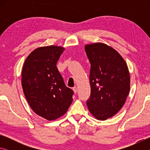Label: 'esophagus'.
<instances>
[{"instance_id": "1", "label": "esophagus", "mask_w": 150, "mask_h": 150, "mask_svg": "<svg viewBox=\"0 0 150 150\" xmlns=\"http://www.w3.org/2000/svg\"><path fill=\"white\" fill-rule=\"evenodd\" d=\"M73 91H74L75 93H77V87H73Z\"/></svg>"}]
</instances>
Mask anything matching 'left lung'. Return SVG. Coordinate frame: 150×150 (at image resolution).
Masks as SVG:
<instances>
[{"mask_svg":"<svg viewBox=\"0 0 150 150\" xmlns=\"http://www.w3.org/2000/svg\"><path fill=\"white\" fill-rule=\"evenodd\" d=\"M85 52L91 63V96L87 105L97 120L112 117L122 108L130 88L128 66L120 54L98 42L87 44Z\"/></svg>","mask_w":150,"mask_h":150,"instance_id":"8db88e82","label":"left lung"}]
</instances>
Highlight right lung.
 <instances>
[{"label":"right lung","mask_w":150,"mask_h":150,"mask_svg":"<svg viewBox=\"0 0 150 150\" xmlns=\"http://www.w3.org/2000/svg\"><path fill=\"white\" fill-rule=\"evenodd\" d=\"M65 48L40 47L30 53L22 71V86L35 114L47 120L63 116L72 103L73 91L65 85L56 64Z\"/></svg>","instance_id":"1"}]
</instances>
